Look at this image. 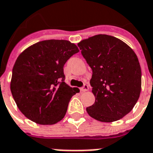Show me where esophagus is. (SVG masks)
<instances>
[{"mask_svg": "<svg viewBox=\"0 0 153 153\" xmlns=\"http://www.w3.org/2000/svg\"><path fill=\"white\" fill-rule=\"evenodd\" d=\"M88 88H88V85H85L82 88H80V91H81V92H86V91L88 90Z\"/></svg>", "mask_w": 153, "mask_h": 153, "instance_id": "esophagus-1", "label": "esophagus"}]
</instances>
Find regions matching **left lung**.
Returning <instances> with one entry per match:
<instances>
[{"instance_id": "1", "label": "left lung", "mask_w": 153, "mask_h": 153, "mask_svg": "<svg viewBox=\"0 0 153 153\" xmlns=\"http://www.w3.org/2000/svg\"><path fill=\"white\" fill-rule=\"evenodd\" d=\"M93 70L95 103L88 114L101 122L121 119L132 110L141 91V68L132 48L115 36L98 34L77 44Z\"/></svg>"}]
</instances>
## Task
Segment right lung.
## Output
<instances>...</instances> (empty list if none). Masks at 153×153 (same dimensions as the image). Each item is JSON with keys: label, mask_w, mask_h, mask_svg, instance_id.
Listing matches in <instances>:
<instances>
[{"label": "right lung", "mask_w": 153, "mask_h": 153, "mask_svg": "<svg viewBox=\"0 0 153 153\" xmlns=\"http://www.w3.org/2000/svg\"><path fill=\"white\" fill-rule=\"evenodd\" d=\"M77 46L66 40L42 41L18 56L13 68L10 89L19 110L36 124L60 121L69 100L79 92L65 82L64 65Z\"/></svg>", "instance_id": "1"}]
</instances>
